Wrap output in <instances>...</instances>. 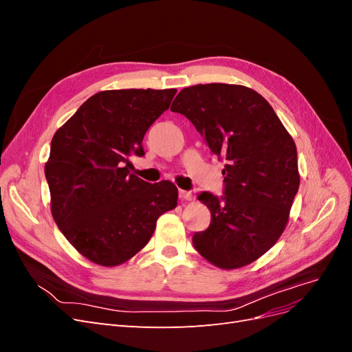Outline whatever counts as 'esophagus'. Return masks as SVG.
<instances>
[{
	"label": "esophagus",
	"instance_id": "esophagus-1",
	"mask_svg": "<svg viewBox=\"0 0 352 352\" xmlns=\"http://www.w3.org/2000/svg\"><path fill=\"white\" fill-rule=\"evenodd\" d=\"M179 198L190 201V199H192V192H190V190H182V189H180L179 190Z\"/></svg>",
	"mask_w": 352,
	"mask_h": 352
}]
</instances>
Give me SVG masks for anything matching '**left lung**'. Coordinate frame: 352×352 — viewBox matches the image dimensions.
<instances>
[{"label": "left lung", "mask_w": 352, "mask_h": 352, "mask_svg": "<svg viewBox=\"0 0 352 352\" xmlns=\"http://www.w3.org/2000/svg\"><path fill=\"white\" fill-rule=\"evenodd\" d=\"M170 110L188 117L211 154L226 162L223 195H198L211 221L192 236L195 250L220 269L260 258L283 233L300 188L291 135L272 105L242 85H194Z\"/></svg>", "instance_id": "1"}]
</instances>
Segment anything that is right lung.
Returning a JSON list of instances; mask_svg holds the SVG:
<instances>
[{"label": "right lung", "mask_w": 352, "mask_h": 352, "mask_svg": "<svg viewBox=\"0 0 352 352\" xmlns=\"http://www.w3.org/2000/svg\"><path fill=\"white\" fill-rule=\"evenodd\" d=\"M176 89L102 91L52 136L45 177L58 229L83 257L119 265L151 239L157 219L177 206V188L129 173L142 140Z\"/></svg>", "instance_id": "right-lung-1"}]
</instances>
